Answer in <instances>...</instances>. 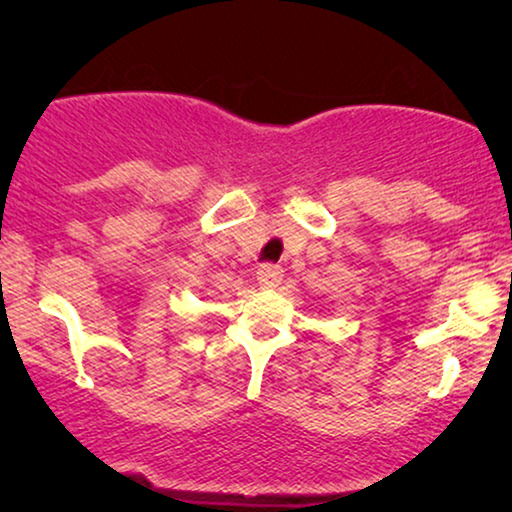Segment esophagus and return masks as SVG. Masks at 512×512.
<instances>
[{
  "label": "esophagus",
  "instance_id": "obj_1",
  "mask_svg": "<svg viewBox=\"0 0 512 512\" xmlns=\"http://www.w3.org/2000/svg\"><path fill=\"white\" fill-rule=\"evenodd\" d=\"M282 277H284V270L279 268V265H272V263L261 265L256 272L258 286H261V289H275V286L282 282Z\"/></svg>",
  "mask_w": 512,
  "mask_h": 512
}]
</instances>
